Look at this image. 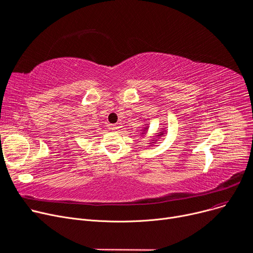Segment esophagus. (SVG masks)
Segmentation results:
<instances>
[{"label": "esophagus", "mask_w": 253, "mask_h": 253, "mask_svg": "<svg viewBox=\"0 0 253 253\" xmlns=\"http://www.w3.org/2000/svg\"><path fill=\"white\" fill-rule=\"evenodd\" d=\"M118 128H119V126H116V125H110V126H109V129H111V130H113V131H117Z\"/></svg>", "instance_id": "obj_1"}]
</instances>
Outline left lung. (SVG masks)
<instances>
[{"mask_svg": "<svg viewBox=\"0 0 253 253\" xmlns=\"http://www.w3.org/2000/svg\"><path fill=\"white\" fill-rule=\"evenodd\" d=\"M142 130V134H146V131L148 130V127L147 126H145V127H144L143 129H141ZM163 135H164V133H163V131H160V134L158 135V137H163ZM156 141V140H155ZM153 143V142H152Z\"/></svg>", "mask_w": 253, "mask_h": 253, "instance_id": "8db88e82", "label": "left lung"}]
</instances>
